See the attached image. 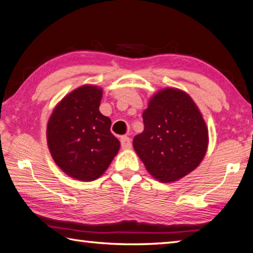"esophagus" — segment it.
Wrapping results in <instances>:
<instances>
[{"mask_svg":"<svg viewBox=\"0 0 253 253\" xmlns=\"http://www.w3.org/2000/svg\"><path fill=\"white\" fill-rule=\"evenodd\" d=\"M121 143H122L123 149H130L131 148V139L129 138V137H127V136L122 137Z\"/></svg>","mask_w":253,"mask_h":253,"instance_id":"34e87169","label":"esophagus"}]
</instances>
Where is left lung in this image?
I'll list each match as a JSON object with an SVG mask.
<instances>
[{
  "mask_svg": "<svg viewBox=\"0 0 253 253\" xmlns=\"http://www.w3.org/2000/svg\"><path fill=\"white\" fill-rule=\"evenodd\" d=\"M144 131L132 146L147 172L162 183L186 176L201 164L209 129L194 100L177 88L154 93L143 113Z\"/></svg>",
  "mask_w": 253,
  "mask_h": 253,
  "instance_id": "obj_1",
  "label": "left lung"
}]
</instances>
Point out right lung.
Listing matches in <instances>:
<instances>
[{
  "label": "right lung",
  "instance_id": "right-lung-1",
  "mask_svg": "<svg viewBox=\"0 0 253 253\" xmlns=\"http://www.w3.org/2000/svg\"><path fill=\"white\" fill-rule=\"evenodd\" d=\"M102 88L84 84L60 100L46 125L51 156L68 176L83 182L100 177L117 155L121 143L111 121L99 111Z\"/></svg>",
  "mask_w": 253,
  "mask_h": 253
}]
</instances>
